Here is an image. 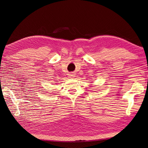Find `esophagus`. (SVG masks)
I'll return each mask as SVG.
<instances>
[{
  "label": "esophagus",
  "mask_w": 148,
  "mask_h": 148,
  "mask_svg": "<svg viewBox=\"0 0 148 148\" xmlns=\"http://www.w3.org/2000/svg\"><path fill=\"white\" fill-rule=\"evenodd\" d=\"M75 75H73V74H70V75H69V77L70 78H73L75 76H74Z\"/></svg>",
  "instance_id": "esophagus-1"
}]
</instances>
